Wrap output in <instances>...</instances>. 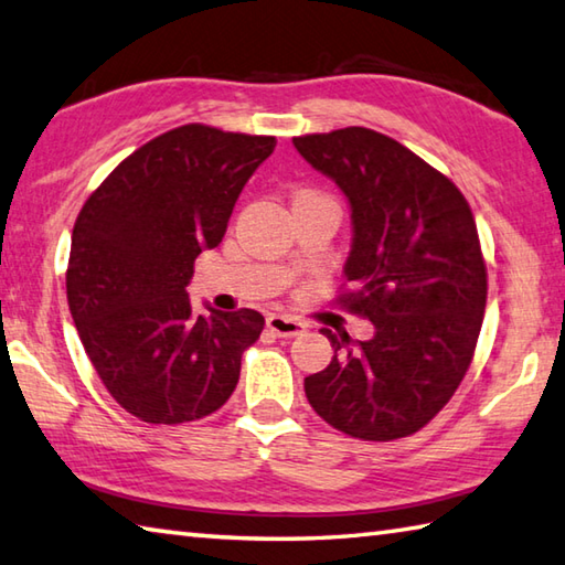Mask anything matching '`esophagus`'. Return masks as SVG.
Segmentation results:
<instances>
[{
  "label": "esophagus",
  "instance_id": "obj_1",
  "mask_svg": "<svg viewBox=\"0 0 565 565\" xmlns=\"http://www.w3.org/2000/svg\"><path fill=\"white\" fill-rule=\"evenodd\" d=\"M266 326H269L279 338H294L303 333L306 328L303 321H299V318H294L289 313H269L266 316Z\"/></svg>",
  "mask_w": 565,
  "mask_h": 565
}]
</instances>
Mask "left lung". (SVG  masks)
<instances>
[{"mask_svg":"<svg viewBox=\"0 0 565 565\" xmlns=\"http://www.w3.org/2000/svg\"><path fill=\"white\" fill-rule=\"evenodd\" d=\"M294 146L351 202V289L338 301L375 326L371 341L358 343L321 328L333 361L306 377V397L351 437L415 435L455 395L484 321L475 214L452 180L383 132L351 126Z\"/></svg>","mask_w":565,"mask_h":565,"instance_id":"1","label":"left lung"}]
</instances>
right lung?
I'll list each match as a JSON object with an SVG mask.
<instances>
[{"mask_svg": "<svg viewBox=\"0 0 565 565\" xmlns=\"http://www.w3.org/2000/svg\"><path fill=\"white\" fill-rule=\"evenodd\" d=\"M274 146L271 136L188 122L122 160L78 212L68 309L110 397L142 423L207 417L239 383L242 353L264 316H198L184 286Z\"/></svg>", "mask_w": 565, "mask_h": 565, "instance_id": "right-lung-1", "label": "right lung"}]
</instances>
